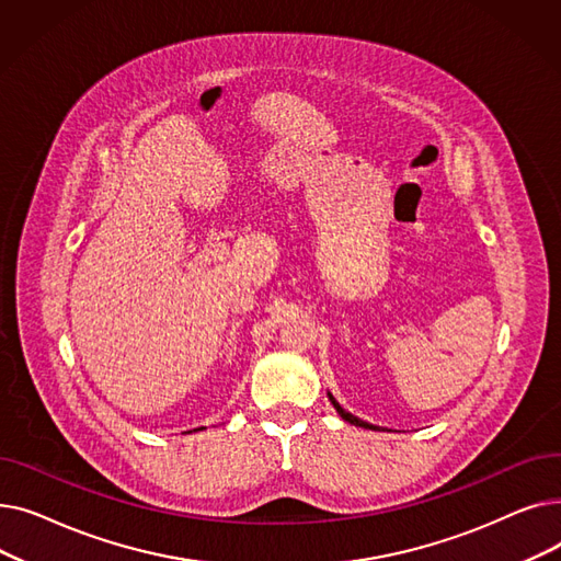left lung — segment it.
Wrapping results in <instances>:
<instances>
[{"instance_id": "8db88e82", "label": "left lung", "mask_w": 561, "mask_h": 561, "mask_svg": "<svg viewBox=\"0 0 561 561\" xmlns=\"http://www.w3.org/2000/svg\"><path fill=\"white\" fill-rule=\"evenodd\" d=\"M330 400H332V404L336 407V411H339V414H341V419L343 421H347V423H352V425H357V427H366V430H377L375 425H370V423H364V421H359L357 416H352V414H347V411L334 400V396H330Z\"/></svg>"}]
</instances>
